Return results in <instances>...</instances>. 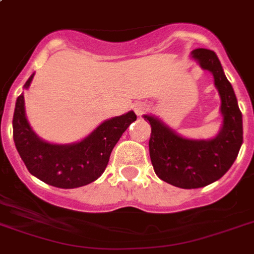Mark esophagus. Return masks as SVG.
<instances>
[{"label": "esophagus", "instance_id": "1", "mask_svg": "<svg viewBox=\"0 0 254 254\" xmlns=\"http://www.w3.org/2000/svg\"><path fill=\"white\" fill-rule=\"evenodd\" d=\"M147 109H149V105L146 103H143V101H138V103L134 104V112L138 117H141Z\"/></svg>", "mask_w": 254, "mask_h": 254}]
</instances>
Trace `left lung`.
Masks as SVG:
<instances>
[{"instance_id": "8db88e82", "label": "left lung", "mask_w": 254, "mask_h": 254, "mask_svg": "<svg viewBox=\"0 0 254 254\" xmlns=\"http://www.w3.org/2000/svg\"><path fill=\"white\" fill-rule=\"evenodd\" d=\"M191 58L213 76L220 97V130L212 138H189L178 134L162 120L143 115L151 125L149 151L155 174L181 189H199L219 181L233 162L243 145V115L232 85L213 51L196 49Z\"/></svg>"}]
</instances>
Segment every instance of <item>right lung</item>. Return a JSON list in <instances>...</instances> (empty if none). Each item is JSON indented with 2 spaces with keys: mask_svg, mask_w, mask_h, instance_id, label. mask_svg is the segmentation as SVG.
Listing matches in <instances>:
<instances>
[{
  "mask_svg": "<svg viewBox=\"0 0 254 254\" xmlns=\"http://www.w3.org/2000/svg\"><path fill=\"white\" fill-rule=\"evenodd\" d=\"M35 73L27 79L29 89ZM137 116L133 111L100 124L80 141L54 143L33 130L26 117L25 97L18 96L13 116V138L22 161L31 175L59 189H76L101 177L113 147Z\"/></svg>",
  "mask_w": 254,
  "mask_h": 254,
  "instance_id": "obj_1",
  "label": "right lung"
}]
</instances>
